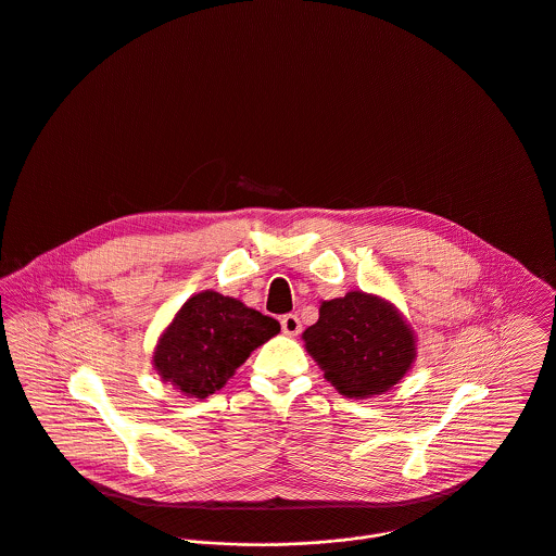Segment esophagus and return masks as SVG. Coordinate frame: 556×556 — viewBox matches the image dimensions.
<instances>
[{
  "label": "esophagus",
  "instance_id": "obj_1",
  "mask_svg": "<svg viewBox=\"0 0 556 556\" xmlns=\"http://www.w3.org/2000/svg\"><path fill=\"white\" fill-rule=\"evenodd\" d=\"M280 326H282V332L287 337H298L302 332V321H300L298 315H285L280 319Z\"/></svg>",
  "mask_w": 556,
  "mask_h": 556
}]
</instances>
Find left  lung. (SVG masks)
<instances>
[{"instance_id":"8db88e82","label":"left lung","mask_w":556,"mask_h":556,"mask_svg":"<svg viewBox=\"0 0 556 556\" xmlns=\"http://www.w3.org/2000/svg\"><path fill=\"white\" fill-rule=\"evenodd\" d=\"M304 348L348 399H369L399 383L416 361V334L399 308L372 293L350 291L321 302Z\"/></svg>"}]
</instances>
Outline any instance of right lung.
<instances>
[{
    "instance_id": "add662e5",
    "label": "right lung",
    "mask_w": 556,
    "mask_h": 556,
    "mask_svg": "<svg viewBox=\"0 0 556 556\" xmlns=\"http://www.w3.org/2000/svg\"><path fill=\"white\" fill-rule=\"evenodd\" d=\"M278 332L276 319L206 289L191 295L162 332L153 367L181 394L204 399Z\"/></svg>"
}]
</instances>
